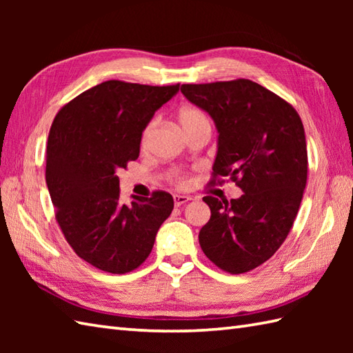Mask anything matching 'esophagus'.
<instances>
[{"mask_svg":"<svg viewBox=\"0 0 353 353\" xmlns=\"http://www.w3.org/2000/svg\"><path fill=\"white\" fill-rule=\"evenodd\" d=\"M174 205L179 208V206H182V205H185V203H188V201L191 200V197H188V196H181V194H174Z\"/></svg>","mask_w":353,"mask_h":353,"instance_id":"34e87169","label":"esophagus"}]
</instances>
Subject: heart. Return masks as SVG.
<instances>
[{
  "mask_svg": "<svg viewBox=\"0 0 353 353\" xmlns=\"http://www.w3.org/2000/svg\"><path fill=\"white\" fill-rule=\"evenodd\" d=\"M177 118H179V123H181V125H182V129L186 133H190L191 130L197 129V127H200V125H209L208 117L200 109L192 108V106L182 108L181 110H179ZM156 124H157V119L156 118L150 119V121L147 123V125L144 127V130H142V133H141V147L142 148H147L148 147L150 141H152V137H153V132L156 129ZM174 182L177 185L183 186V185H186V177L181 176V174H176L174 176Z\"/></svg>",
  "mask_w": 353,
  "mask_h": 353,
  "instance_id": "obj_1",
  "label": "heart"
}]
</instances>
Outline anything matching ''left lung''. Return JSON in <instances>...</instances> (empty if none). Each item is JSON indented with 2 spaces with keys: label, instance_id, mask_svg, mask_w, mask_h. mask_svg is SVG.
I'll use <instances>...</instances> for the list:
<instances>
[{
  "label": "left lung",
  "instance_id": "1",
  "mask_svg": "<svg viewBox=\"0 0 353 353\" xmlns=\"http://www.w3.org/2000/svg\"><path fill=\"white\" fill-rule=\"evenodd\" d=\"M181 91L220 133L209 185L228 177L244 192L230 201L203 197L211 219L199 234L200 247L223 272H250L282 245L301 206L308 177L302 119L288 101L247 79Z\"/></svg>",
  "mask_w": 353,
  "mask_h": 353
}]
</instances>
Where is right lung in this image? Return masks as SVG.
I'll return each mask as SVG.
<instances>
[{"label":"right lung","instance_id":"right-lung-1","mask_svg":"<svg viewBox=\"0 0 353 353\" xmlns=\"http://www.w3.org/2000/svg\"><path fill=\"white\" fill-rule=\"evenodd\" d=\"M177 91L179 83L108 80L66 103L51 124L45 181L56 220L77 256L103 272L138 268L174 208L165 191L121 205L117 171L138 159L142 130Z\"/></svg>","mask_w":353,"mask_h":353}]
</instances>
